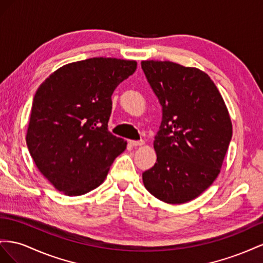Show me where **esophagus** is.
Returning <instances> with one entry per match:
<instances>
[{
    "mask_svg": "<svg viewBox=\"0 0 263 263\" xmlns=\"http://www.w3.org/2000/svg\"><path fill=\"white\" fill-rule=\"evenodd\" d=\"M130 144L134 147H138V146H142L144 145V141H130Z\"/></svg>",
    "mask_w": 263,
    "mask_h": 263,
    "instance_id": "obj_1",
    "label": "esophagus"
}]
</instances>
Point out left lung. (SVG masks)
I'll list each match as a JSON object with an SVG mask.
<instances>
[{
	"label": "left lung",
	"instance_id": "8db88e82",
	"mask_svg": "<svg viewBox=\"0 0 263 263\" xmlns=\"http://www.w3.org/2000/svg\"><path fill=\"white\" fill-rule=\"evenodd\" d=\"M162 106L153 142L156 163L142 174L145 189L167 204L198 197L220 173L232 137L228 109L206 72L173 62L141 63Z\"/></svg>",
	"mask_w": 263,
	"mask_h": 263
}]
</instances>
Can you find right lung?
<instances>
[{
    "label": "right lung",
    "mask_w": 263,
    "mask_h": 263,
    "mask_svg": "<svg viewBox=\"0 0 263 263\" xmlns=\"http://www.w3.org/2000/svg\"><path fill=\"white\" fill-rule=\"evenodd\" d=\"M137 62L95 57L67 64L37 89L26 144L37 168L67 196L100 186L126 142L108 131L111 96Z\"/></svg>",
    "instance_id": "1"
}]
</instances>
